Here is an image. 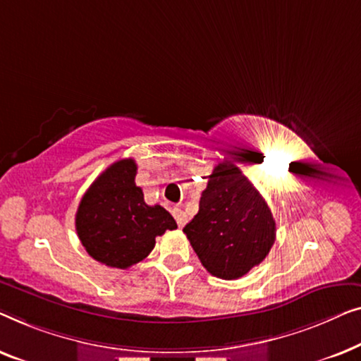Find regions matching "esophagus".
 <instances>
[{
	"mask_svg": "<svg viewBox=\"0 0 361 361\" xmlns=\"http://www.w3.org/2000/svg\"><path fill=\"white\" fill-rule=\"evenodd\" d=\"M171 212H173V217L176 219V224H178V227H183V226L186 224L188 217H186V214H185V211L178 209V207H176V209H173Z\"/></svg>",
	"mask_w": 361,
	"mask_h": 361,
	"instance_id": "esophagus-1",
	"label": "esophagus"
}]
</instances>
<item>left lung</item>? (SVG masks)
<instances>
[{
  "label": "left lung",
  "instance_id": "left-lung-1",
  "mask_svg": "<svg viewBox=\"0 0 361 361\" xmlns=\"http://www.w3.org/2000/svg\"><path fill=\"white\" fill-rule=\"evenodd\" d=\"M183 232L212 276L238 280L265 260L275 243L276 224L240 169L222 161L207 176L200 211Z\"/></svg>",
  "mask_w": 361,
  "mask_h": 361
}]
</instances>
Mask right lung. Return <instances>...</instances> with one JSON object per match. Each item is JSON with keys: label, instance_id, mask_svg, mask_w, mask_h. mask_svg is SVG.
I'll use <instances>...</instances> for the list:
<instances>
[{"label": "right lung", "instance_id": "1", "mask_svg": "<svg viewBox=\"0 0 361 361\" xmlns=\"http://www.w3.org/2000/svg\"><path fill=\"white\" fill-rule=\"evenodd\" d=\"M134 159L108 166L81 197L75 227L90 257L111 268H129L155 247V237L176 229L164 207L149 206L135 185Z\"/></svg>", "mask_w": 361, "mask_h": 361}]
</instances>
